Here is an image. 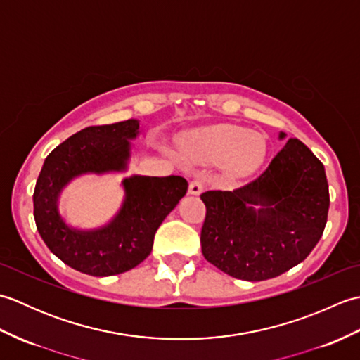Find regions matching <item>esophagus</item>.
Wrapping results in <instances>:
<instances>
[{"label":"esophagus","mask_w":360,"mask_h":360,"mask_svg":"<svg viewBox=\"0 0 360 360\" xmlns=\"http://www.w3.org/2000/svg\"><path fill=\"white\" fill-rule=\"evenodd\" d=\"M202 190H204V182L201 179L196 178L188 184V193L190 195H201Z\"/></svg>","instance_id":"1"}]
</instances>
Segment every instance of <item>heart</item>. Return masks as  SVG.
<instances>
[{
  "label": "heart",
  "instance_id": "heart-1",
  "mask_svg": "<svg viewBox=\"0 0 360 360\" xmlns=\"http://www.w3.org/2000/svg\"><path fill=\"white\" fill-rule=\"evenodd\" d=\"M182 150L190 162H221L232 178L254 173L264 158L263 142L235 125H213L190 133L182 142Z\"/></svg>",
  "mask_w": 360,
  "mask_h": 360
}]
</instances>
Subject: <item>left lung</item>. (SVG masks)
I'll list each match as a JSON object with an SVG mask.
<instances>
[{
    "mask_svg": "<svg viewBox=\"0 0 360 360\" xmlns=\"http://www.w3.org/2000/svg\"><path fill=\"white\" fill-rule=\"evenodd\" d=\"M201 200L204 258L231 277L262 281L302 263L316 248L330 190L323 164L303 142L289 139L258 178L233 192L209 190Z\"/></svg>",
    "mask_w": 360,
    "mask_h": 360,
    "instance_id": "1",
    "label": "left lung"
}]
</instances>
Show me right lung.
Segmentation results:
<instances>
[{"label":"right lung","mask_w":360,"mask_h":360,"mask_svg":"<svg viewBox=\"0 0 360 360\" xmlns=\"http://www.w3.org/2000/svg\"><path fill=\"white\" fill-rule=\"evenodd\" d=\"M139 134V120L88 127L53 148L46 158L34 190L37 231L53 255L72 269L108 277L133 269L150 255L158 227L182 196L187 181L181 176L124 179L125 201L108 224L94 231L68 226L57 209L68 182L85 173L124 172L129 139Z\"/></svg>","instance_id":"obj_1"}]
</instances>
